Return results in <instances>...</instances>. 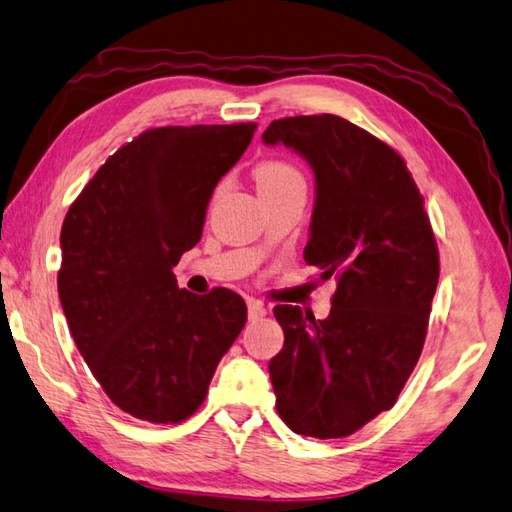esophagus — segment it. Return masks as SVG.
Segmentation results:
<instances>
[{
    "mask_svg": "<svg viewBox=\"0 0 512 512\" xmlns=\"http://www.w3.org/2000/svg\"><path fill=\"white\" fill-rule=\"evenodd\" d=\"M266 306L262 301H257V299H248V319L250 321H259V319H264L266 317Z\"/></svg>",
    "mask_w": 512,
    "mask_h": 512,
    "instance_id": "1",
    "label": "esophagus"
}]
</instances>
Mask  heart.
Returning a JSON list of instances; mask_svg holds the SVG:
<instances>
[{
  "instance_id": "heart-1",
  "label": "heart",
  "mask_w": 512,
  "mask_h": 512,
  "mask_svg": "<svg viewBox=\"0 0 512 512\" xmlns=\"http://www.w3.org/2000/svg\"><path fill=\"white\" fill-rule=\"evenodd\" d=\"M255 182L259 191H277L290 187V184L303 182L297 167L284 160H266L255 169Z\"/></svg>"
}]
</instances>
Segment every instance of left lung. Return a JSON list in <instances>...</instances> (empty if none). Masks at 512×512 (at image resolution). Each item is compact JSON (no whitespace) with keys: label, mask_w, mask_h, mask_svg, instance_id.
<instances>
[{"label":"left lung","mask_w":512,"mask_h":512,"mask_svg":"<svg viewBox=\"0 0 512 512\" xmlns=\"http://www.w3.org/2000/svg\"><path fill=\"white\" fill-rule=\"evenodd\" d=\"M262 138L312 167L303 259L336 279L328 319L273 310L284 328L268 363L277 413L301 436H352L396 405L418 363L440 277L436 237L405 160L365 129L334 114L290 116Z\"/></svg>","instance_id":"1"}]
</instances>
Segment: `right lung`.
Wrapping results in <instances>:
<instances>
[{
  "label": "right lung",
  "mask_w": 512,
  "mask_h": 512,
  "mask_svg": "<svg viewBox=\"0 0 512 512\" xmlns=\"http://www.w3.org/2000/svg\"><path fill=\"white\" fill-rule=\"evenodd\" d=\"M255 123L156 127L94 173L61 228L59 299L116 407L154 424L193 416L246 323L237 292L193 295L173 266L200 242L215 184Z\"/></svg>",
  "instance_id": "add662e5"
}]
</instances>
